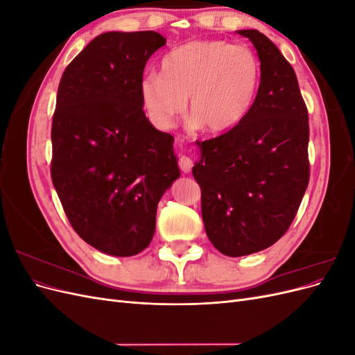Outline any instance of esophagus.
<instances>
[{"label":"esophagus","mask_w":355,"mask_h":355,"mask_svg":"<svg viewBox=\"0 0 355 355\" xmlns=\"http://www.w3.org/2000/svg\"><path fill=\"white\" fill-rule=\"evenodd\" d=\"M192 164H194V163H192V159L187 155H182L179 158V167H180L182 171H184V173H189L191 168H192Z\"/></svg>","instance_id":"obj_1"}]
</instances>
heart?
<instances>
[{
	"instance_id": "heart-1",
	"label": "heart",
	"mask_w": 355,
	"mask_h": 355,
	"mask_svg": "<svg viewBox=\"0 0 355 355\" xmlns=\"http://www.w3.org/2000/svg\"><path fill=\"white\" fill-rule=\"evenodd\" d=\"M261 81L254 53L227 41L197 40L170 50L161 73L141 80V99L159 125H170L185 111L191 124L210 135L230 132L249 114Z\"/></svg>"
}]
</instances>
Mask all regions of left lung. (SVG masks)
I'll list each match as a JSON object with an SVG mask.
<instances>
[{
    "instance_id": "8db88e82",
    "label": "left lung",
    "mask_w": 355,
    "mask_h": 355,
    "mask_svg": "<svg viewBox=\"0 0 355 355\" xmlns=\"http://www.w3.org/2000/svg\"><path fill=\"white\" fill-rule=\"evenodd\" d=\"M249 38L261 60V84L249 114L230 132L197 141L192 167L211 244L231 257L261 252L292 225L309 182L308 110L296 73L274 42Z\"/></svg>"
}]
</instances>
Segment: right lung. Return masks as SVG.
I'll use <instances>...</instances> for the list:
<instances>
[{
	"label": "right lung",
	"instance_id": "right-lung-1",
	"mask_svg": "<svg viewBox=\"0 0 355 355\" xmlns=\"http://www.w3.org/2000/svg\"><path fill=\"white\" fill-rule=\"evenodd\" d=\"M154 31L105 32L63 72L51 123V180L69 223L112 256L145 250L159 198L180 176L173 136L149 123L141 99Z\"/></svg>",
	"mask_w": 355,
	"mask_h": 355
}]
</instances>
